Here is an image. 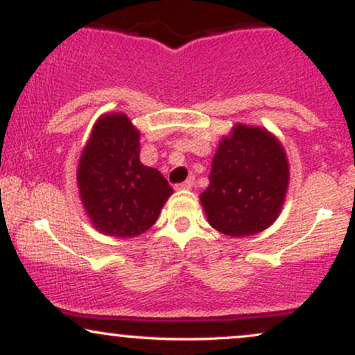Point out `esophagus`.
I'll return each mask as SVG.
<instances>
[{
    "instance_id": "obj_1",
    "label": "esophagus",
    "mask_w": 355,
    "mask_h": 355,
    "mask_svg": "<svg viewBox=\"0 0 355 355\" xmlns=\"http://www.w3.org/2000/svg\"><path fill=\"white\" fill-rule=\"evenodd\" d=\"M193 183H195V177H189L185 182L178 183L177 189H191V187H193Z\"/></svg>"
}]
</instances>
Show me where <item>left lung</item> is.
I'll return each instance as SVG.
<instances>
[{
	"mask_svg": "<svg viewBox=\"0 0 355 355\" xmlns=\"http://www.w3.org/2000/svg\"><path fill=\"white\" fill-rule=\"evenodd\" d=\"M209 178L200 200L210 225L243 237L275 222L287 191L288 164L270 133L237 125L220 144Z\"/></svg>",
	"mask_w": 355,
	"mask_h": 355,
	"instance_id": "left-lung-1",
	"label": "left lung"
}]
</instances>
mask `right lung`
Returning a JSON list of instances; mask_svg holds the SVG:
<instances>
[{
  "mask_svg": "<svg viewBox=\"0 0 355 355\" xmlns=\"http://www.w3.org/2000/svg\"><path fill=\"white\" fill-rule=\"evenodd\" d=\"M138 137L125 115L100 118L78 165L80 195L93 225L121 239L148 230L173 193L164 175L140 162Z\"/></svg>",
  "mask_w": 355,
  "mask_h": 355,
  "instance_id": "1",
  "label": "right lung"
}]
</instances>
